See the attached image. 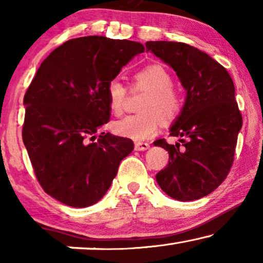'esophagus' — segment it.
Instances as JSON below:
<instances>
[{"instance_id": "34e87169", "label": "esophagus", "mask_w": 263, "mask_h": 263, "mask_svg": "<svg viewBox=\"0 0 263 263\" xmlns=\"http://www.w3.org/2000/svg\"><path fill=\"white\" fill-rule=\"evenodd\" d=\"M148 148H149V143H147V142H136L135 143L136 151H146Z\"/></svg>"}]
</instances>
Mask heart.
I'll list each match as a JSON object with an SVG mask.
<instances>
[{"mask_svg":"<svg viewBox=\"0 0 263 263\" xmlns=\"http://www.w3.org/2000/svg\"><path fill=\"white\" fill-rule=\"evenodd\" d=\"M133 87L145 88L147 93L141 102L143 112L128 115L112 124L116 135L143 141L159 132L161 117L174 121L181 114L183 102L174 89V78L160 64H149L136 71L133 77ZM107 104L111 112L120 115L128 96V87L120 79H111L106 86Z\"/></svg>","mask_w":263,"mask_h":263,"instance_id":"1","label":"heart"}]
</instances>
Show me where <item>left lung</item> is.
<instances>
[{
  "label": "left lung",
  "mask_w": 263,
  "mask_h": 263,
  "mask_svg": "<svg viewBox=\"0 0 263 263\" xmlns=\"http://www.w3.org/2000/svg\"><path fill=\"white\" fill-rule=\"evenodd\" d=\"M146 49L176 71L186 91L182 112L170 128L179 142H154L168 152L157 182L172 199H201L225 181L235 160L243 122L235 85L220 63L185 43L147 42Z\"/></svg>",
  "instance_id": "left-lung-1"
}]
</instances>
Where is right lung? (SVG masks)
Listing matches in <instances>:
<instances>
[{
  "label": "right lung",
  "mask_w": 263,
  "mask_h": 263,
  "mask_svg": "<svg viewBox=\"0 0 263 263\" xmlns=\"http://www.w3.org/2000/svg\"><path fill=\"white\" fill-rule=\"evenodd\" d=\"M141 43L88 35L56 48L38 68L24 97L23 141L37 181L67 206L84 208L102 199L130 139L102 133L110 120L106 86Z\"/></svg>",
  "instance_id": "obj_1"
}]
</instances>
